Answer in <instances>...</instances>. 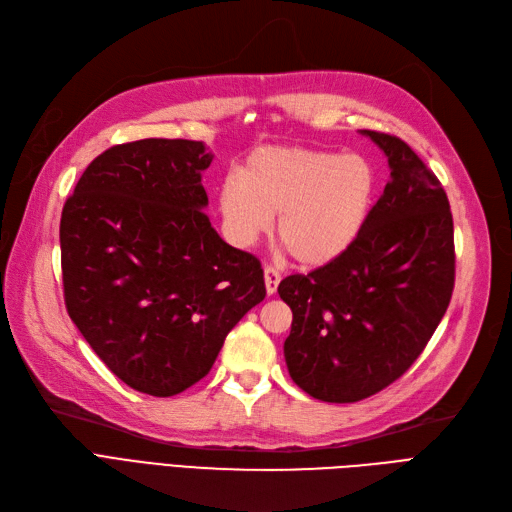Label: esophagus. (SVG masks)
Wrapping results in <instances>:
<instances>
[{"instance_id":"esophagus-1","label":"esophagus","mask_w":512,"mask_h":512,"mask_svg":"<svg viewBox=\"0 0 512 512\" xmlns=\"http://www.w3.org/2000/svg\"><path fill=\"white\" fill-rule=\"evenodd\" d=\"M263 280H266V291H268V295H272V293H276V289H278L280 272H278L276 268H272V266H266V268H263Z\"/></svg>"}]
</instances>
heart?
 Here are the masks:
<instances>
[{
    "label": "heart",
    "instance_id": "heart-1",
    "mask_svg": "<svg viewBox=\"0 0 512 512\" xmlns=\"http://www.w3.org/2000/svg\"><path fill=\"white\" fill-rule=\"evenodd\" d=\"M372 166L359 155L315 148H257L227 174L219 210L229 236L251 246L274 214L278 242L302 266H325L340 257L366 225L374 200Z\"/></svg>",
    "mask_w": 512,
    "mask_h": 512
}]
</instances>
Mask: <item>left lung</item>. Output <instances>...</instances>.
Returning a JSON list of instances; mask_svg holds the SVG:
<instances>
[{
    "instance_id": "left-lung-1",
    "label": "left lung",
    "mask_w": 512,
    "mask_h": 512,
    "mask_svg": "<svg viewBox=\"0 0 512 512\" xmlns=\"http://www.w3.org/2000/svg\"><path fill=\"white\" fill-rule=\"evenodd\" d=\"M391 178L355 242L334 261L280 280L291 308L293 383L349 404L389 387L417 361L455 285L453 214L436 174L395 136L364 129Z\"/></svg>"
}]
</instances>
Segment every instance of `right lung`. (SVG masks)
Segmentation results:
<instances>
[{"instance_id": "1", "label": "right lung", "mask_w": 512, "mask_h": 512, "mask_svg": "<svg viewBox=\"0 0 512 512\" xmlns=\"http://www.w3.org/2000/svg\"><path fill=\"white\" fill-rule=\"evenodd\" d=\"M202 142L146 138L95 157L61 212L68 315L131 389L170 398L210 372L266 298L261 263L206 217Z\"/></svg>"}]
</instances>
